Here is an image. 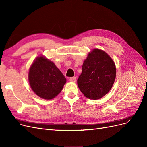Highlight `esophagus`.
I'll use <instances>...</instances> for the list:
<instances>
[{"label":"esophagus","mask_w":147,"mask_h":147,"mask_svg":"<svg viewBox=\"0 0 147 147\" xmlns=\"http://www.w3.org/2000/svg\"><path fill=\"white\" fill-rule=\"evenodd\" d=\"M69 80L71 82H76V77H71V78H70Z\"/></svg>","instance_id":"34e87169"}]
</instances>
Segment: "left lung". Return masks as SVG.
<instances>
[{"label": "left lung", "instance_id": "left-lung-1", "mask_svg": "<svg viewBox=\"0 0 147 147\" xmlns=\"http://www.w3.org/2000/svg\"><path fill=\"white\" fill-rule=\"evenodd\" d=\"M116 66L107 53L95 48L88 53L82 66L77 84L87 98L97 100L112 89L116 78Z\"/></svg>", "mask_w": 147, "mask_h": 147}]
</instances>
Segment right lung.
Listing matches in <instances>:
<instances>
[{"instance_id": "add662e5", "label": "right lung", "mask_w": 147, "mask_h": 147, "mask_svg": "<svg viewBox=\"0 0 147 147\" xmlns=\"http://www.w3.org/2000/svg\"><path fill=\"white\" fill-rule=\"evenodd\" d=\"M30 86L42 99L55 98L63 90L66 78L53 62L43 55L37 57L28 74Z\"/></svg>"}]
</instances>
